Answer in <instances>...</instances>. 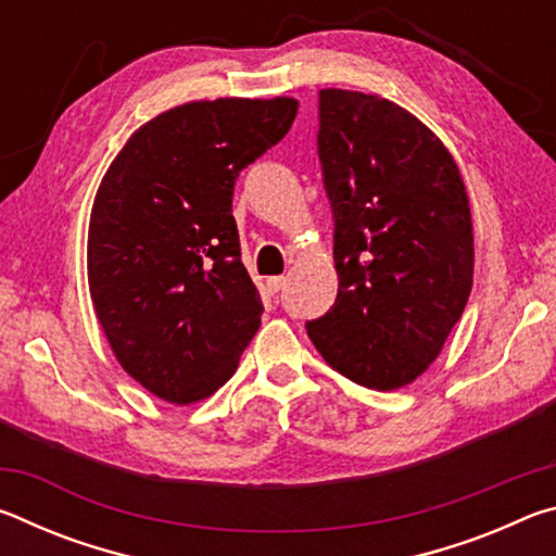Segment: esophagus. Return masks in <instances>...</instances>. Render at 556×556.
Instances as JSON below:
<instances>
[{
  "instance_id": "34e87169",
  "label": "esophagus",
  "mask_w": 556,
  "mask_h": 556,
  "mask_svg": "<svg viewBox=\"0 0 556 556\" xmlns=\"http://www.w3.org/2000/svg\"><path fill=\"white\" fill-rule=\"evenodd\" d=\"M285 285H287V277H269L267 279V291H269V294H277V291L285 289Z\"/></svg>"
}]
</instances>
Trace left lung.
Masks as SVG:
<instances>
[{"mask_svg": "<svg viewBox=\"0 0 556 556\" xmlns=\"http://www.w3.org/2000/svg\"><path fill=\"white\" fill-rule=\"evenodd\" d=\"M336 304L306 324L333 370L390 392L427 372L473 287V223L454 156L425 122L372 92H318Z\"/></svg>", "mask_w": 556, "mask_h": 556, "instance_id": "8db88e82", "label": "left lung"}]
</instances>
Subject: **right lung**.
<instances>
[{
  "mask_svg": "<svg viewBox=\"0 0 556 556\" xmlns=\"http://www.w3.org/2000/svg\"><path fill=\"white\" fill-rule=\"evenodd\" d=\"M294 98L195 100L127 139L90 211L88 285L117 363L172 404L232 378L262 299L240 260L235 178L287 135Z\"/></svg>",
  "mask_w": 556,
  "mask_h": 556,
  "instance_id": "add662e5",
  "label": "right lung"
}]
</instances>
